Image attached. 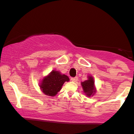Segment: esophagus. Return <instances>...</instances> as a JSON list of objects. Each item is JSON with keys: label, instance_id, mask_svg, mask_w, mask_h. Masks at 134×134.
Instances as JSON below:
<instances>
[{"label": "esophagus", "instance_id": "esophagus-1", "mask_svg": "<svg viewBox=\"0 0 134 134\" xmlns=\"http://www.w3.org/2000/svg\"><path fill=\"white\" fill-rule=\"evenodd\" d=\"M70 80L72 81V82H76L78 80V77H72Z\"/></svg>", "mask_w": 134, "mask_h": 134}]
</instances>
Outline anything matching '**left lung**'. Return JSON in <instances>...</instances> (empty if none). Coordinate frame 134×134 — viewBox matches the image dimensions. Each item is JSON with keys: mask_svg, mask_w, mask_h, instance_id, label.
Segmentation results:
<instances>
[{"mask_svg": "<svg viewBox=\"0 0 134 134\" xmlns=\"http://www.w3.org/2000/svg\"><path fill=\"white\" fill-rule=\"evenodd\" d=\"M94 84V79L91 76H89L88 80L81 82L83 91L86 93V94H87L88 96H91V95H93L94 93H95Z\"/></svg>", "mask_w": 134, "mask_h": 134, "instance_id": "8db88e82", "label": "left lung"}]
</instances>
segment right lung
I'll return each mask as SVG.
<instances>
[{"instance_id": "obj_1", "label": "right lung", "mask_w": 134, "mask_h": 134, "mask_svg": "<svg viewBox=\"0 0 134 134\" xmlns=\"http://www.w3.org/2000/svg\"><path fill=\"white\" fill-rule=\"evenodd\" d=\"M69 81L68 76L61 74L58 71L52 70L48 76L43 79L40 86L45 94L54 96L61 90L64 83Z\"/></svg>"}]
</instances>
